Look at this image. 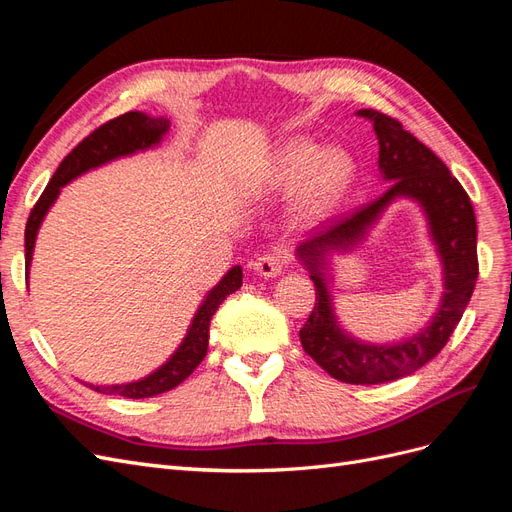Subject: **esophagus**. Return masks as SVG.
<instances>
[{
    "instance_id": "obj_1",
    "label": "esophagus",
    "mask_w": 512,
    "mask_h": 512,
    "mask_svg": "<svg viewBox=\"0 0 512 512\" xmlns=\"http://www.w3.org/2000/svg\"><path fill=\"white\" fill-rule=\"evenodd\" d=\"M284 265H286V256L282 250L277 252H271V254H262L254 260V271L265 277V280H271V277H277L282 271H284Z\"/></svg>"
}]
</instances>
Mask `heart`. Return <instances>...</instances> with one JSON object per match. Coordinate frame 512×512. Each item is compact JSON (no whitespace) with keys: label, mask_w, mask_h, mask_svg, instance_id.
<instances>
[{"label":"heart","mask_w":512,"mask_h":512,"mask_svg":"<svg viewBox=\"0 0 512 512\" xmlns=\"http://www.w3.org/2000/svg\"><path fill=\"white\" fill-rule=\"evenodd\" d=\"M354 179L356 164L348 151L290 138L273 151L256 185L262 194L292 192L294 220L314 224L344 203Z\"/></svg>","instance_id":"heart-1"}]
</instances>
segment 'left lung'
Masks as SVG:
<instances>
[{
    "mask_svg": "<svg viewBox=\"0 0 512 512\" xmlns=\"http://www.w3.org/2000/svg\"><path fill=\"white\" fill-rule=\"evenodd\" d=\"M374 126L378 168L391 183L376 200L314 232L297 247V258L316 286V305L299 331L303 350L335 380L382 384L406 378L429 363L448 342L470 303L478 277L476 218L470 196L451 170L401 123L374 108L356 111ZM408 197L424 211L443 267L441 305L423 330L393 345H371L348 334L332 303L330 256L360 244L395 199Z\"/></svg>",
    "mask_w": 512,
    "mask_h": 512,
    "instance_id": "left-lung-1",
    "label": "left lung"
}]
</instances>
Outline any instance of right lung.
<instances>
[{
    "label": "right lung",
    "instance_id": "add662e5",
    "mask_svg": "<svg viewBox=\"0 0 512 512\" xmlns=\"http://www.w3.org/2000/svg\"><path fill=\"white\" fill-rule=\"evenodd\" d=\"M170 130V121L166 117H151L141 111H130L121 115L113 121L104 123L96 132H91L83 143L76 145L64 162L59 164L55 170L53 179L46 185L36 207L29 213V220L25 226V273L29 280V267H32L34 258V247L38 239V230L46 218V213L55 205L59 198V192L64 185L81 177L89 170H96L104 164H111L119 158L136 156L141 151L156 149L164 136ZM243 284V271L239 265L228 269V273L222 280L215 284L207 294L203 303L198 305L196 314L190 322L185 337L177 350L168 356V359L153 369L151 374L145 378H138L132 382H121V384H89V389H94L104 395H121L128 399H145V397H156L160 393H166L175 389L185 378H188L192 371L198 367V363L205 359L207 346H209V327L211 318L218 312V307L224 303L228 294L237 292Z\"/></svg>",
    "mask_w": 512,
    "mask_h": 512
}]
</instances>
